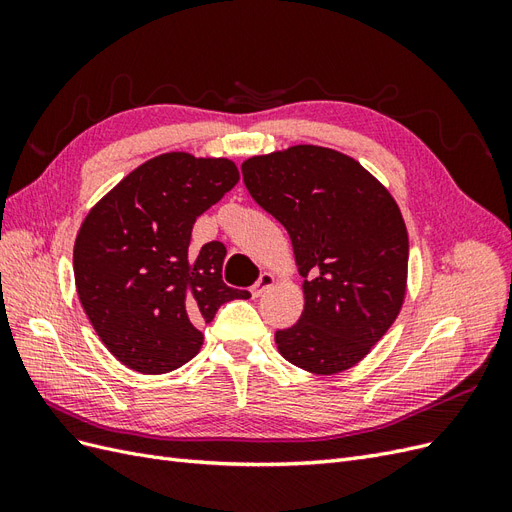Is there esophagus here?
Segmentation results:
<instances>
[{
	"instance_id": "1",
	"label": "esophagus",
	"mask_w": 512,
	"mask_h": 512,
	"mask_svg": "<svg viewBox=\"0 0 512 512\" xmlns=\"http://www.w3.org/2000/svg\"><path fill=\"white\" fill-rule=\"evenodd\" d=\"M273 284H275V277H273L271 273H262V275L258 277V282L252 286V297L258 299L260 294L265 292V290H269Z\"/></svg>"
}]
</instances>
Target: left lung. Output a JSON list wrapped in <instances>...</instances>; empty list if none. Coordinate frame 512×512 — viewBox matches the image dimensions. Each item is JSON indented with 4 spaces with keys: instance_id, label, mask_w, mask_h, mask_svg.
<instances>
[{
    "instance_id": "8db88e82",
    "label": "left lung",
    "mask_w": 512,
    "mask_h": 512,
    "mask_svg": "<svg viewBox=\"0 0 512 512\" xmlns=\"http://www.w3.org/2000/svg\"><path fill=\"white\" fill-rule=\"evenodd\" d=\"M247 192L290 235L303 277L299 322L280 354L320 376L369 354L406 299L408 230L389 190L346 153L294 145L241 164Z\"/></svg>"
}]
</instances>
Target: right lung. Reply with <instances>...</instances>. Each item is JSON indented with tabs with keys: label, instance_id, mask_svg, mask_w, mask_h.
I'll return each instance as SVG.
<instances>
[{
	"label": "right lung",
	"instance_id": "1",
	"mask_svg": "<svg viewBox=\"0 0 512 512\" xmlns=\"http://www.w3.org/2000/svg\"><path fill=\"white\" fill-rule=\"evenodd\" d=\"M226 158L170 151L134 168L87 213L74 241V282L89 322L117 361L166 374L203 346L200 324L250 292L222 282L226 247L190 250L200 213L235 188Z\"/></svg>",
	"mask_w": 512,
	"mask_h": 512
}]
</instances>
